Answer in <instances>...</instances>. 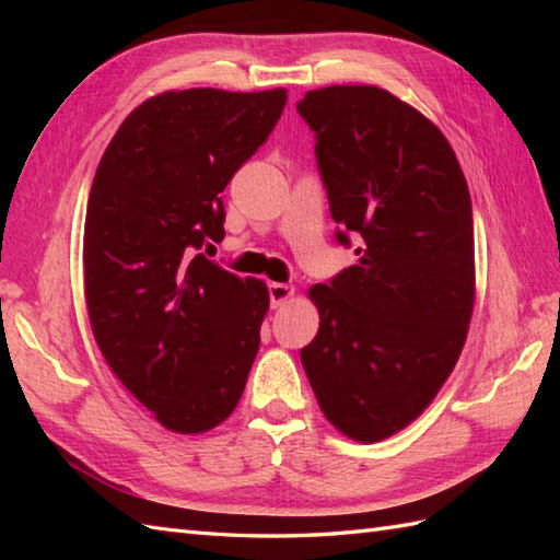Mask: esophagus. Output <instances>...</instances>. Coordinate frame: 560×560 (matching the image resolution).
<instances>
[{"label":"esophagus","instance_id":"1","mask_svg":"<svg viewBox=\"0 0 560 560\" xmlns=\"http://www.w3.org/2000/svg\"><path fill=\"white\" fill-rule=\"evenodd\" d=\"M293 295H295V289L289 287V283H269V301H271L273 311L287 305Z\"/></svg>","mask_w":560,"mask_h":560}]
</instances>
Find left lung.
Listing matches in <instances>:
<instances>
[{"mask_svg": "<svg viewBox=\"0 0 560 560\" xmlns=\"http://www.w3.org/2000/svg\"><path fill=\"white\" fill-rule=\"evenodd\" d=\"M337 241L359 265L307 291L317 337L301 361L327 421L351 440L399 433L445 385L474 311L467 180L443 132L377 86L307 91Z\"/></svg>", "mask_w": 560, "mask_h": 560, "instance_id": "obj_1", "label": "left lung"}]
</instances>
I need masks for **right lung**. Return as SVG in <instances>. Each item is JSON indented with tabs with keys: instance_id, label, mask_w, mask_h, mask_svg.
I'll return each instance as SVG.
<instances>
[{
	"instance_id": "obj_1",
	"label": "right lung",
	"mask_w": 560,
	"mask_h": 560,
	"mask_svg": "<svg viewBox=\"0 0 560 560\" xmlns=\"http://www.w3.org/2000/svg\"><path fill=\"white\" fill-rule=\"evenodd\" d=\"M287 89L165 91L125 117L93 177L83 291L117 380L173 433L223 423L241 401L269 311L267 283L199 253L221 241V192L265 144Z\"/></svg>"
}]
</instances>
